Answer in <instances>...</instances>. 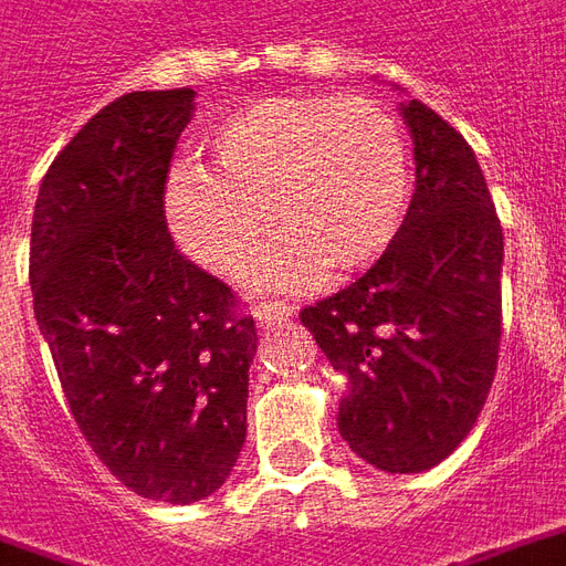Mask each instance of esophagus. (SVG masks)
Listing matches in <instances>:
<instances>
[{
  "label": "esophagus",
  "instance_id": "1",
  "mask_svg": "<svg viewBox=\"0 0 566 566\" xmlns=\"http://www.w3.org/2000/svg\"><path fill=\"white\" fill-rule=\"evenodd\" d=\"M292 316H295V307L280 304V301H268V304H259V307H255V323L262 325V328L286 323V319H292Z\"/></svg>",
  "mask_w": 566,
  "mask_h": 566
}]
</instances>
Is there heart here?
I'll return each instance as SVG.
<instances>
[{"mask_svg":"<svg viewBox=\"0 0 566 566\" xmlns=\"http://www.w3.org/2000/svg\"><path fill=\"white\" fill-rule=\"evenodd\" d=\"M205 156L210 171L180 165L168 177V229L192 262L238 277L277 221L287 234L250 268L255 289L316 286L332 268L365 271L407 220L410 142L374 98L247 102L205 135Z\"/></svg>","mask_w":566,"mask_h":566,"instance_id":"b5f03b06","label":"heart"}]
</instances>
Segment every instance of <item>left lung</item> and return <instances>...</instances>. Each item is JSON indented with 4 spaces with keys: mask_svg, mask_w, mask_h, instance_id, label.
<instances>
[{
    "mask_svg": "<svg viewBox=\"0 0 566 566\" xmlns=\"http://www.w3.org/2000/svg\"><path fill=\"white\" fill-rule=\"evenodd\" d=\"M416 192L398 241L356 283L301 311L346 377L337 428L386 473L452 455L492 389L501 349L503 229L485 177L447 119L410 98Z\"/></svg>",
    "mask_w": 566,
    "mask_h": 566,
    "instance_id": "1",
    "label": "left lung"
}]
</instances>
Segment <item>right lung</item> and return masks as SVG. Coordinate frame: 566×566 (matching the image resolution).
Returning <instances> with one entry per match:
<instances>
[{"instance_id":"1","label":"right lung","mask_w":566,"mask_h":566,"mask_svg":"<svg viewBox=\"0 0 566 566\" xmlns=\"http://www.w3.org/2000/svg\"><path fill=\"white\" fill-rule=\"evenodd\" d=\"M196 90L111 102L41 180L29 241L35 319L74 422L126 489L196 503L247 437L253 316L175 250L165 180Z\"/></svg>"}]
</instances>
